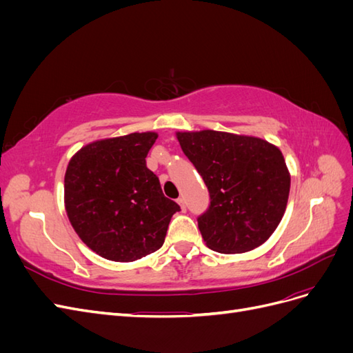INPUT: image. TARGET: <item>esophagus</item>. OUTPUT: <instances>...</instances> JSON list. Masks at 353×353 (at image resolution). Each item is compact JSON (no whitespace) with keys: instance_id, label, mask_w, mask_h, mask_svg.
I'll list each match as a JSON object with an SVG mask.
<instances>
[{"instance_id":"1","label":"esophagus","mask_w":353,"mask_h":353,"mask_svg":"<svg viewBox=\"0 0 353 353\" xmlns=\"http://www.w3.org/2000/svg\"><path fill=\"white\" fill-rule=\"evenodd\" d=\"M176 201H178V205L181 206V210H185V209H187V206H185V200H184L183 197H179Z\"/></svg>"}]
</instances>
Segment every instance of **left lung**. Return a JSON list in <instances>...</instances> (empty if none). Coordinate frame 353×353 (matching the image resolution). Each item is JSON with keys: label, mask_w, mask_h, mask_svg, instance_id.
I'll return each instance as SVG.
<instances>
[{"label": "left lung", "mask_w": 353, "mask_h": 353, "mask_svg": "<svg viewBox=\"0 0 353 353\" xmlns=\"http://www.w3.org/2000/svg\"><path fill=\"white\" fill-rule=\"evenodd\" d=\"M176 138L210 194L197 219L208 248L227 254L259 248L281 222L290 193L280 148L258 137L210 130Z\"/></svg>", "instance_id": "obj_1"}]
</instances>
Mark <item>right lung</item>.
<instances>
[{"label":"right lung","instance_id":"right-lung-1","mask_svg":"<svg viewBox=\"0 0 353 353\" xmlns=\"http://www.w3.org/2000/svg\"><path fill=\"white\" fill-rule=\"evenodd\" d=\"M156 132L83 145L69 160L65 208L74 232L101 258L134 262L162 248L179 206L145 165Z\"/></svg>","mask_w":353,"mask_h":353}]
</instances>
